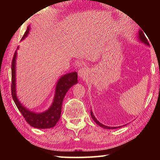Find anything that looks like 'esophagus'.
I'll list each match as a JSON object with an SVG mask.
<instances>
[{"label": "esophagus", "mask_w": 160, "mask_h": 160, "mask_svg": "<svg viewBox=\"0 0 160 160\" xmlns=\"http://www.w3.org/2000/svg\"><path fill=\"white\" fill-rule=\"evenodd\" d=\"M88 70L86 68H80L79 70V71H78V75H79V77L81 78H85V76H87V75H88Z\"/></svg>", "instance_id": "esophagus-1"}]
</instances>
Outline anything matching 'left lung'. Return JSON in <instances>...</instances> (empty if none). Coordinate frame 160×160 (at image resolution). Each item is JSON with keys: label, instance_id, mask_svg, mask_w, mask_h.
Listing matches in <instances>:
<instances>
[{"label": "left lung", "instance_id": "1", "mask_svg": "<svg viewBox=\"0 0 160 160\" xmlns=\"http://www.w3.org/2000/svg\"><path fill=\"white\" fill-rule=\"evenodd\" d=\"M138 39H139V41L140 42H142V43H143V44H145V45H147V46H148V40H147V39H146V37H145V34H144V33H143V32L142 31V30H139V32H138ZM90 113H91V116H92V119L93 120L95 121V123L97 124V125L98 126H101L102 128H105V129H115V128H121V126H118V127H110V126H105V125H104V124H102V123H101L99 122V121H97V119L95 118V116H94V114H93V112H92V111H90Z\"/></svg>", "mask_w": 160, "mask_h": 160}]
</instances>
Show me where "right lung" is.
I'll list each match as a JSON object with an SVG mask.
<instances>
[{
  "label": "right lung",
  "mask_w": 160,
  "mask_h": 160,
  "mask_svg": "<svg viewBox=\"0 0 160 160\" xmlns=\"http://www.w3.org/2000/svg\"><path fill=\"white\" fill-rule=\"evenodd\" d=\"M29 30H30V25L28 27V29L21 40L25 39L28 36ZM18 48L19 47L17 50ZM16 58H17V51L15 52L12 61L11 85L12 97L16 106L27 122L31 126L40 129L53 128L60 119L62 104L65 95L72 86L78 83V73L76 72H71L62 75L56 83L54 98L50 107L44 112L36 113L24 107L18 98L16 94Z\"/></svg>",
  "instance_id": "obj_1"
}]
</instances>
